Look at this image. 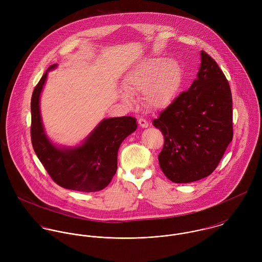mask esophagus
<instances>
[{"label":"esophagus","mask_w":262,"mask_h":262,"mask_svg":"<svg viewBox=\"0 0 262 262\" xmlns=\"http://www.w3.org/2000/svg\"><path fill=\"white\" fill-rule=\"evenodd\" d=\"M138 124H139V126L142 127V128H147V127L149 126L148 121H146V120L143 119V118H140V119L138 120Z\"/></svg>","instance_id":"obj_1"}]
</instances>
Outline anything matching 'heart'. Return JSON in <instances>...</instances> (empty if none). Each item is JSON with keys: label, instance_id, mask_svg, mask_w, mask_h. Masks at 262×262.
I'll list each match as a JSON object with an SVG mask.
<instances>
[{"label": "heart", "instance_id": "1", "mask_svg": "<svg viewBox=\"0 0 262 262\" xmlns=\"http://www.w3.org/2000/svg\"><path fill=\"white\" fill-rule=\"evenodd\" d=\"M182 82V68L174 59L154 58L141 62L128 73L121 93L124 102L130 103L128 94L144 93V104L152 110L166 108L176 98Z\"/></svg>", "mask_w": 262, "mask_h": 262}]
</instances>
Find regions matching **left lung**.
<instances>
[{
	"instance_id": "obj_1",
	"label": "left lung",
	"mask_w": 262,
	"mask_h": 262,
	"mask_svg": "<svg viewBox=\"0 0 262 262\" xmlns=\"http://www.w3.org/2000/svg\"><path fill=\"white\" fill-rule=\"evenodd\" d=\"M190 88L177 97L152 124L164 137L159 166L173 183L210 176L233 138L232 94L217 62L204 50Z\"/></svg>"
}]
</instances>
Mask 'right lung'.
<instances>
[{
	"label": "right lung",
	"mask_w": 262,
	"mask_h": 262,
	"mask_svg": "<svg viewBox=\"0 0 262 262\" xmlns=\"http://www.w3.org/2000/svg\"><path fill=\"white\" fill-rule=\"evenodd\" d=\"M56 68L52 64L47 72ZM47 72L36 84L31 98V141L39 160L58 186L78 190L98 191L107 187L117 171L118 149L123 140L137 128L130 116L104 119L75 148H57L46 137L41 122L39 99Z\"/></svg>",
	"instance_id": "1"
}]
</instances>
